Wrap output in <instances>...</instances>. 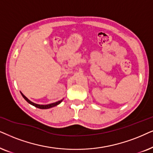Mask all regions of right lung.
<instances>
[{
	"label": "right lung",
	"mask_w": 153,
	"mask_h": 153,
	"mask_svg": "<svg viewBox=\"0 0 153 153\" xmlns=\"http://www.w3.org/2000/svg\"><path fill=\"white\" fill-rule=\"evenodd\" d=\"M21 94H22V97H24V99H25V100H26V101H27V102H28V103H30V104H31L32 105H33V106H35V107H36V108H40V109H48V108H52V107H54V106H56V105H57L59 104V103L63 101V99H63L62 100H60V101H56V102H55V103H50V104H47V105H40V104H37V103H35L32 102V101H30L29 100V99H28V98H26V97H25V96H24L22 92H21Z\"/></svg>",
	"instance_id": "1"
}]
</instances>
